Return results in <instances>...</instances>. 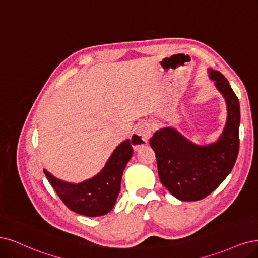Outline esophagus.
Segmentation results:
<instances>
[{"instance_id":"1","label":"esophagus","mask_w":258,"mask_h":258,"mask_svg":"<svg viewBox=\"0 0 258 258\" xmlns=\"http://www.w3.org/2000/svg\"><path fill=\"white\" fill-rule=\"evenodd\" d=\"M152 135V127L149 123H142L140 125H138L135 130V132L133 133V135L131 137V144L132 147L135 150L139 149L140 147L145 146L149 138Z\"/></svg>"}]
</instances>
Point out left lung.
Here are the masks:
<instances>
[{"instance_id":"1","label":"left lung","mask_w":258,"mask_h":258,"mask_svg":"<svg viewBox=\"0 0 258 258\" xmlns=\"http://www.w3.org/2000/svg\"><path fill=\"white\" fill-rule=\"evenodd\" d=\"M208 73L227 107L226 124L219 139L198 146L172 127L160 128L150 139L160 182L180 201H199L211 195L230 174L239 152V101L223 74L212 69Z\"/></svg>"}]
</instances>
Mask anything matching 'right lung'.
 Returning <instances> with one entry per match:
<instances>
[{"mask_svg":"<svg viewBox=\"0 0 258 258\" xmlns=\"http://www.w3.org/2000/svg\"><path fill=\"white\" fill-rule=\"evenodd\" d=\"M132 155L131 141L126 139L112 152L101 172L79 184L63 182L45 169L43 172L67 207L76 214L99 217L108 214L116 204L123 171Z\"/></svg>","mask_w":258,"mask_h":258,"instance_id":"add662e5","label":"right lung"}]
</instances>
